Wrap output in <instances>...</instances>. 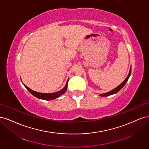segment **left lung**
Listing matches in <instances>:
<instances>
[{
  "label": "left lung",
  "mask_w": 149,
  "mask_h": 149,
  "mask_svg": "<svg viewBox=\"0 0 149 149\" xmlns=\"http://www.w3.org/2000/svg\"><path fill=\"white\" fill-rule=\"evenodd\" d=\"M130 74H131V67H130V71H129V74H128V76H127V77L125 79V80L124 81H123V83H122L119 86H118V87L114 88V89H112V91H109V92H107V93H106L100 94V96H103V97H104V96H108L112 95V94H116V93H118V91H119L124 86V85L125 84V83H127V81L129 78V77H130Z\"/></svg>",
  "instance_id": "obj_1"
}]
</instances>
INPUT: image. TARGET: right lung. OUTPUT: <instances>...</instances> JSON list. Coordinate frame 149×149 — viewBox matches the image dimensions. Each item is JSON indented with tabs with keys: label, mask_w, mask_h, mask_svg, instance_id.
I'll return each instance as SVG.
<instances>
[{
	"label": "right lung",
	"mask_w": 149,
	"mask_h": 149,
	"mask_svg": "<svg viewBox=\"0 0 149 149\" xmlns=\"http://www.w3.org/2000/svg\"><path fill=\"white\" fill-rule=\"evenodd\" d=\"M68 79L66 84L65 85V86L62 89H61L60 91L56 92V93H38L36 92L33 90L30 89L29 88H28L26 86H25L24 83V85L25 86V87L26 88V89L33 95L35 97H37L38 99H41V100H47V101H49V100H55V99L60 97V96H61L62 94H63L65 93V92L66 91L67 89V87H68Z\"/></svg>",
	"instance_id": "right-lung-1"
}]
</instances>
